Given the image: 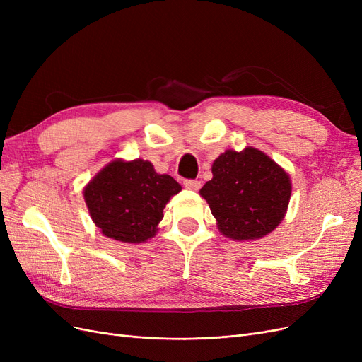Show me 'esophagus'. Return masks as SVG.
<instances>
[{"label":"esophagus","mask_w":362,"mask_h":362,"mask_svg":"<svg viewBox=\"0 0 362 362\" xmlns=\"http://www.w3.org/2000/svg\"><path fill=\"white\" fill-rule=\"evenodd\" d=\"M184 187L196 192V190L201 189V181H198V180H185L184 181Z\"/></svg>","instance_id":"1"}]
</instances>
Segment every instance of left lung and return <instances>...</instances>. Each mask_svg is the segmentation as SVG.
Returning a JSON list of instances; mask_svg holds the SVG:
<instances>
[{"label":"left lung","mask_w":362,"mask_h":362,"mask_svg":"<svg viewBox=\"0 0 362 362\" xmlns=\"http://www.w3.org/2000/svg\"><path fill=\"white\" fill-rule=\"evenodd\" d=\"M213 178L199 194L210 205L217 228L234 242L270 234L286 217L291 198L290 175L264 152L247 146L226 149L211 166Z\"/></svg>","instance_id":"8db88e82"}]
</instances>
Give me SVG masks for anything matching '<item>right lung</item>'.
I'll use <instances>...</instances> for the list:
<instances>
[{
    "label": "right lung",
    "instance_id": "add662e5",
    "mask_svg": "<svg viewBox=\"0 0 362 362\" xmlns=\"http://www.w3.org/2000/svg\"><path fill=\"white\" fill-rule=\"evenodd\" d=\"M181 185L168 173H157L148 160L115 158L83 190L96 228L117 242L145 243L158 231L163 210Z\"/></svg>",
    "mask_w": 362,
    "mask_h": 362
}]
</instances>
